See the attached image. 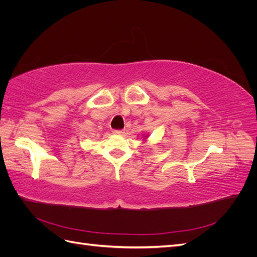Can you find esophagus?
Returning <instances> with one entry per match:
<instances>
[{"mask_svg": "<svg viewBox=\"0 0 257 257\" xmlns=\"http://www.w3.org/2000/svg\"><path fill=\"white\" fill-rule=\"evenodd\" d=\"M113 133L116 135H122V134H124V131L123 130H114Z\"/></svg>", "mask_w": 257, "mask_h": 257, "instance_id": "1", "label": "esophagus"}]
</instances>
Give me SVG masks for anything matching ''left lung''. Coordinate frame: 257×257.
I'll return each instance as SVG.
<instances>
[{
	"label": "left lung",
	"mask_w": 257,
	"mask_h": 257,
	"mask_svg": "<svg viewBox=\"0 0 257 257\" xmlns=\"http://www.w3.org/2000/svg\"><path fill=\"white\" fill-rule=\"evenodd\" d=\"M146 137H147V136H146Z\"/></svg>",
	"instance_id": "left-lung-1"
}]
</instances>
